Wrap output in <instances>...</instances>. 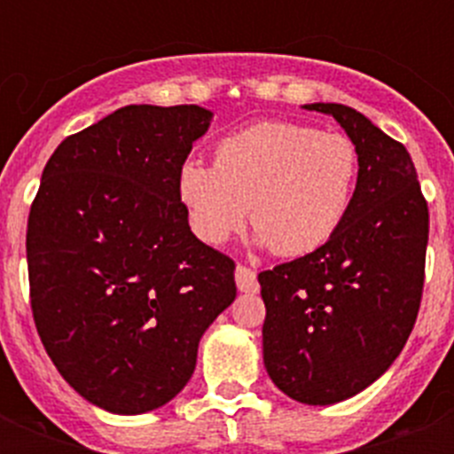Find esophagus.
<instances>
[{
    "label": "esophagus",
    "instance_id": "esophagus-1",
    "mask_svg": "<svg viewBox=\"0 0 454 454\" xmlns=\"http://www.w3.org/2000/svg\"><path fill=\"white\" fill-rule=\"evenodd\" d=\"M235 283H238L240 292H259L256 273L247 266H242V263H238V269H235Z\"/></svg>",
    "mask_w": 454,
    "mask_h": 454
}]
</instances>
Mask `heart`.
I'll list each match as a JSON object with an SVG mask.
<instances>
[{
    "label": "heart",
    "mask_w": 454,
    "mask_h": 454,
    "mask_svg": "<svg viewBox=\"0 0 454 454\" xmlns=\"http://www.w3.org/2000/svg\"><path fill=\"white\" fill-rule=\"evenodd\" d=\"M360 153L339 131L259 122L221 138L214 164L185 160L178 200L205 245H223L249 216L256 242L280 256L325 247L351 212Z\"/></svg>",
    "instance_id": "1"
}]
</instances>
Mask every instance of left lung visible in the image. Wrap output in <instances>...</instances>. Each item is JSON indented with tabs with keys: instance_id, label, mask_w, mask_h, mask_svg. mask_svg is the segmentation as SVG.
<instances>
[{
	"instance_id": "left-lung-1",
	"label": "left lung",
	"mask_w": 454,
	"mask_h": 454,
	"mask_svg": "<svg viewBox=\"0 0 454 454\" xmlns=\"http://www.w3.org/2000/svg\"><path fill=\"white\" fill-rule=\"evenodd\" d=\"M303 108L334 117L358 145V188L325 247L259 273L263 365L294 401L332 405L380 380L415 327L429 207L405 145L341 103Z\"/></svg>"
}]
</instances>
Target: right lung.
Returning a JSON list of instances; mask_svg holds the SVG:
<instances>
[{
    "mask_svg": "<svg viewBox=\"0 0 454 454\" xmlns=\"http://www.w3.org/2000/svg\"><path fill=\"white\" fill-rule=\"evenodd\" d=\"M212 122L200 106H124L49 157L27 219L30 306L70 387L115 415L188 384L235 263L192 235L178 169Z\"/></svg>",
    "mask_w": 454,
    "mask_h": 454,
    "instance_id": "add662e5",
    "label": "right lung"
}]
</instances>
